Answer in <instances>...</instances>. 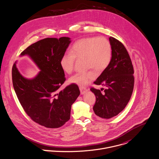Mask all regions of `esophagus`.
<instances>
[{
  "label": "esophagus",
  "instance_id": "1",
  "mask_svg": "<svg viewBox=\"0 0 159 159\" xmlns=\"http://www.w3.org/2000/svg\"><path fill=\"white\" fill-rule=\"evenodd\" d=\"M80 89V93L81 94H84L87 92V89L85 88V87H79Z\"/></svg>",
  "mask_w": 159,
  "mask_h": 159
}]
</instances>
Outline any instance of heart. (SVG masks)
I'll list each match as a JSON object with an SVG mask.
<instances>
[{
	"label": "heart",
	"instance_id": "heart-1",
	"mask_svg": "<svg viewBox=\"0 0 159 159\" xmlns=\"http://www.w3.org/2000/svg\"><path fill=\"white\" fill-rule=\"evenodd\" d=\"M84 57L87 69L84 72H79L72 76L70 82L84 87L94 80L97 74L110 65L112 59V46L108 39L104 37H89L82 38L74 43L70 52L64 53L60 60L62 69L67 74L72 72L75 59Z\"/></svg>",
	"mask_w": 159,
	"mask_h": 159
}]
</instances>
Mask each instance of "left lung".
Instances as JSON below:
<instances>
[{"label":"left lung","instance_id":"obj_1","mask_svg":"<svg viewBox=\"0 0 159 159\" xmlns=\"http://www.w3.org/2000/svg\"><path fill=\"white\" fill-rule=\"evenodd\" d=\"M109 40L112 46L111 61L94 82L107 89L103 94L100 90L90 89L96 97L94 113L105 119L111 118L125 109L132 95L134 84L133 66L125 46L113 37H110Z\"/></svg>","mask_w":159,"mask_h":159}]
</instances>
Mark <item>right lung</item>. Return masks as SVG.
I'll return each mask as SVG.
<instances>
[{
    "label": "right lung",
    "mask_w": 159,
    "mask_h": 159,
    "mask_svg": "<svg viewBox=\"0 0 159 159\" xmlns=\"http://www.w3.org/2000/svg\"><path fill=\"white\" fill-rule=\"evenodd\" d=\"M70 38H47L25 49L41 71L33 79L24 78L15 63L11 70L13 86L24 111L30 118L48 128H58L70 120L71 105L80 95L77 85L72 84L60 90L66 81L60 60L70 44Z\"/></svg>",
    "instance_id": "add662e5"
}]
</instances>
